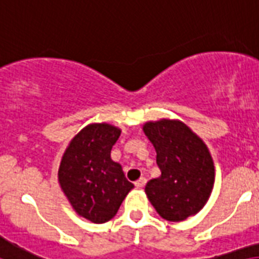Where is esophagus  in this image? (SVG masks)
I'll return each mask as SVG.
<instances>
[{
	"mask_svg": "<svg viewBox=\"0 0 259 259\" xmlns=\"http://www.w3.org/2000/svg\"><path fill=\"white\" fill-rule=\"evenodd\" d=\"M144 185H146V178H144V177H140L139 180L135 182L136 188H143Z\"/></svg>",
	"mask_w": 259,
	"mask_h": 259,
	"instance_id": "esophagus-1",
	"label": "esophagus"
}]
</instances>
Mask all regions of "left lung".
Masks as SVG:
<instances>
[{
	"instance_id": "obj_1",
	"label": "left lung",
	"mask_w": 259,
	"mask_h": 259,
	"mask_svg": "<svg viewBox=\"0 0 259 259\" xmlns=\"http://www.w3.org/2000/svg\"><path fill=\"white\" fill-rule=\"evenodd\" d=\"M143 132L157 151L161 169V176L144 188L158 215L182 222L198 213L215 184V165L206 144L181 120L147 121Z\"/></svg>"
}]
</instances>
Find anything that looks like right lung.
<instances>
[{"mask_svg":"<svg viewBox=\"0 0 259 259\" xmlns=\"http://www.w3.org/2000/svg\"><path fill=\"white\" fill-rule=\"evenodd\" d=\"M120 134L121 130L112 124H88L62 155L59 186L74 212L92 223L109 222L134 188L121 165L111 158Z\"/></svg>","mask_w":259,"mask_h":259,"instance_id":"obj_1","label":"right lung"}]
</instances>
